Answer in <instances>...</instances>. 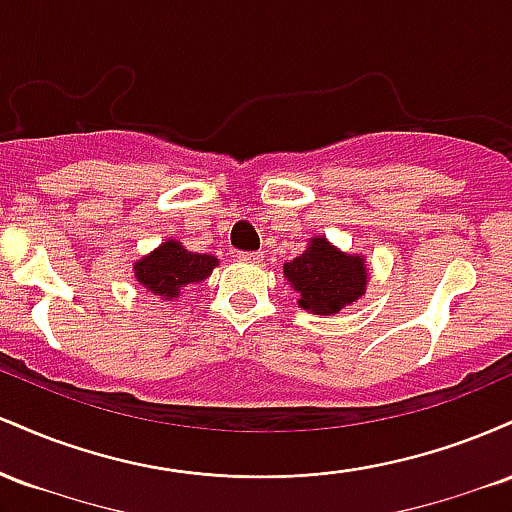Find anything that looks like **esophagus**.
<instances>
[{
    "mask_svg": "<svg viewBox=\"0 0 512 512\" xmlns=\"http://www.w3.org/2000/svg\"><path fill=\"white\" fill-rule=\"evenodd\" d=\"M238 260H240V262H250V264H257V262H262V255H260V252H240V255H238Z\"/></svg>",
    "mask_w": 512,
    "mask_h": 512,
    "instance_id": "obj_1",
    "label": "esophagus"
}]
</instances>
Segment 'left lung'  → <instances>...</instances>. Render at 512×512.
<instances>
[{
    "instance_id": "left-lung-1",
    "label": "left lung",
    "mask_w": 512,
    "mask_h": 512,
    "mask_svg": "<svg viewBox=\"0 0 512 512\" xmlns=\"http://www.w3.org/2000/svg\"><path fill=\"white\" fill-rule=\"evenodd\" d=\"M286 281L298 293V308L315 315H337L366 293L368 269L361 255H346L315 236L296 260L284 264Z\"/></svg>"
}]
</instances>
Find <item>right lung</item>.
Returning a JSON list of instances; mask_svg holds the SVG:
<instances>
[{
    "label": "right lung",
    "mask_w": 512,
    "mask_h": 512,
    "mask_svg": "<svg viewBox=\"0 0 512 512\" xmlns=\"http://www.w3.org/2000/svg\"><path fill=\"white\" fill-rule=\"evenodd\" d=\"M216 264L219 260L214 255L190 252L182 248L178 240H166L154 252L134 262V279L154 296L173 301L187 284L209 279Z\"/></svg>",
    "instance_id": "obj_1"
}]
</instances>
